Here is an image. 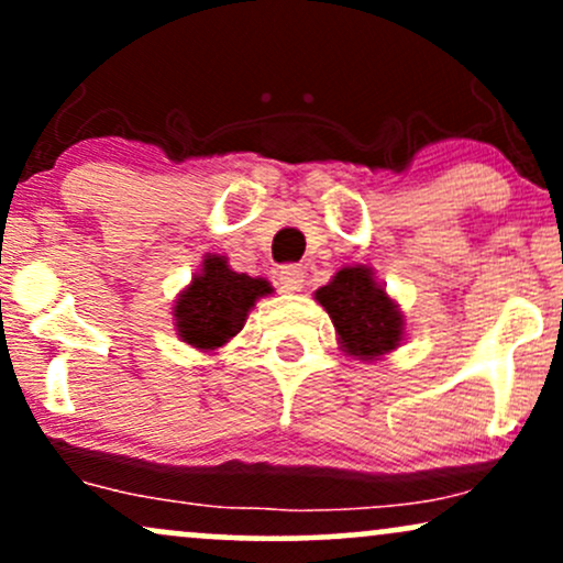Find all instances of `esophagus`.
<instances>
[{"instance_id": "34e87169", "label": "esophagus", "mask_w": 563, "mask_h": 563, "mask_svg": "<svg viewBox=\"0 0 563 563\" xmlns=\"http://www.w3.org/2000/svg\"><path fill=\"white\" fill-rule=\"evenodd\" d=\"M303 277H307V273H303L299 264H286V267H280V275H277V280H280L283 290H301L303 288Z\"/></svg>"}]
</instances>
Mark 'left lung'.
Listing matches in <instances>:
<instances>
[{
    "mask_svg": "<svg viewBox=\"0 0 563 563\" xmlns=\"http://www.w3.org/2000/svg\"><path fill=\"white\" fill-rule=\"evenodd\" d=\"M314 299L331 314L341 346L352 357L378 360L402 341V312L363 264L339 269L328 286L314 290Z\"/></svg>",
    "mask_w": 563,
    "mask_h": 563,
    "instance_id": "8db88e82",
    "label": "left lung"
}]
</instances>
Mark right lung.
<instances>
[{
    "mask_svg": "<svg viewBox=\"0 0 563 563\" xmlns=\"http://www.w3.org/2000/svg\"><path fill=\"white\" fill-rule=\"evenodd\" d=\"M267 294H273V286L264 277L232 273L224 256H206L200 273L174 303L179 339L203 352L228 344L256 299Z\"/></svg>",
    "mask_w": 563,
    "mask_h": 563,
    "instance_id": "obj_1",
    "label": "right lung"
}]
</instances>
